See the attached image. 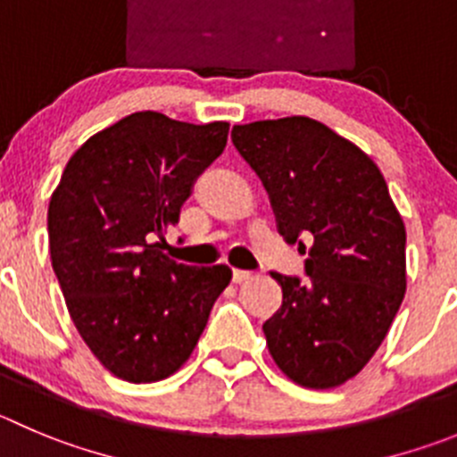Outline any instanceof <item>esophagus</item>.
<instances>
[{
  "mask_svg": "<svg viewBox=\"0 0 457 457\" xmlns=\"http://www.w3.org/2000/svg\"><path fill=\"white\" fill-rule=\"evenodd\" d=\"M232 279H234V284H243V281L253 279V272H248V270H234L232 272Z\"/></svg>",
  "mask_w": 457,
  "mask_h": 457,
  "instance_id": "esophagus-1",
  "label": "esophagus"
}]
</instances>
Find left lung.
I'll list each match as a JSON object with an SVG mask.
<instances>
[{"instance_id":"1","label":"left lung","mask_w":457,"mask_h":457,"mask_svg":"<svg viewBox=\"0 0 457 457\" xmlns=\"http://www.w3.org/2000/svg\"><path fill=\"white\" fill-rule=\"evenodd\" d=\"M232 142L266 187L277 232L309 253L306 281L272 272L281 306L263 325L268 352L297 386H343L370 363L402 306V214L372 157L315 119L234 126Z\"/></svg>"}]
</instances>
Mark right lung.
I'll use <instances>...</instances> for the list:
<instances>
[{
  "instance_id": "obj_1",
  "label": "right lung",
  "mask_w": 457,
  "mask_h": 457,
  "mask_svg": "<svg viewBox=\"0 0 457 457\" xmlns=\"http://www.w3.org/2000/svg\"><path fill=\"white\" fill-rule=\"evenodd\" d=\"M228 130V121L128 114L70 157L51 194V266L67 309L89 352L123 381L178 372L232 279L223 263H176L157 243L223 153Z\"/></svg>"
}]
</instances>
